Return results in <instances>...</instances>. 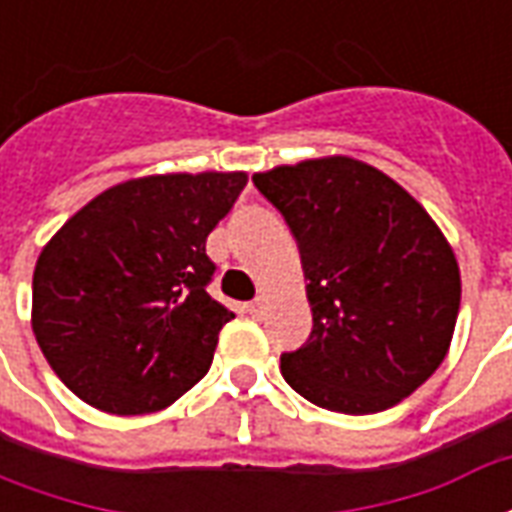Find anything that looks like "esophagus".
Instances as JSON below:
<instances>
[{"mask_svg": "<svg viewBox=\"0 0 512 512\" xmlns=\"http://www.w3.org/2000/svg\"><path fill=\"white\" fill-rule=\"evenodd\" d=\"M266 310H268V299H266V296H257V299L252 301V304H249V312H252L255 318H263V315H266Z\"/></svg>", "mask_w": 512, "mask_h": 512, "instance_id": "34e87169", "label": "esophagus"}]
</instances>
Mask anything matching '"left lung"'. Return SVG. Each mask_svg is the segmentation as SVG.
Returning a JSON list of instances; mask_svg holds the SVG:
<instances>
[{"instance_id": "obj_1", "label": "left lung", "mask_w": 512, "mask_h": 512, "mask_svg": "<svg viewBox=\"0 0 512 512\" xmlns=\"http://www.w3.org/2000/svg\"><path fill=\"white\" fill-rule=\"evenodd\" d=\"M299 244L312 334L282 354L310 403L376 414L417 392L450 351L461 268L422 205L351 156L304 158L252 175Z\"/></svg>"}]
</instances>
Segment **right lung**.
Listing matches in <instances>:
<instances>
[{
    "mask_svg": "<svg viewBox=\"0 0 512 512\" xmlns=\"http://www.w3.org/2000/svg\"><path fill=\"white\" fill-rule=\"evenodd\" d=\"M246 172H164L109 186L40 249L32 332L87 406L136 417L197 384L233 312L208 296L205 241Z\"/></svg>",
    "mask_w": 512,
    "mask_h": 512,
    "instance_id": "add662e5",
    "label": "right lung"
}]
</instances>
